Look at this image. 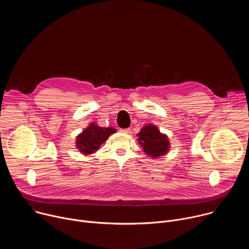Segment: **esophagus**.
<instances>
[{
    "label": "esophagus",
    "mask_w": 249,
    "mask_h": 249,
    "mask_svg": "<svg viewBox=\"0 0 249 249\" xmlns=\"http://www.w3.org/2000/svg\"><path fill=\"white\" fill-rule=\"evenodd\" d=\"M120 132L123 134H129V133H131V129H121Z\"/></svg>",
    "instance_id": "34e87169"
}]
</instances>
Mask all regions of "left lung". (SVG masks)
Wrapping results in <instances>:
<instances>
[{
    "mask_svg": "<svg viewBox=\"0 0 249 249\" xmlns=\"http://www.w3.org/2000/svg\"><path fill=\"white\" fill-rule=\"evenodd\" d=\"M138 142L143 148L144 153L152 159H158L165 156L170 150V141L166 134H163L160 129L149 123L145 125L138 133Z\"/></svg>",
    "mask_w": 249,
    "mask_h": 249,
    "instance_id": "left-lung-1",
    "label": "left lung"
}]
</instances>
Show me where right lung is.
I'll return each instance as SVG.
<instances>
[{
  "instance_id": "1",
  "label": "right lung",
  "mask_w": 249,
  "mask_h": 249,
  "mask_svg": "<svg viewBox=\"0 0 249 249\" xmlns=\"http://www.w3.org/2000/svg\"><path fill=\"white\" fill-rule=\"evenodd\" d=\"M115 132L116 129L112 127H100L97 123L92 122L77 136L76 148L84 156H89L95 153Z\"/></svg>"
}]
</instances>
